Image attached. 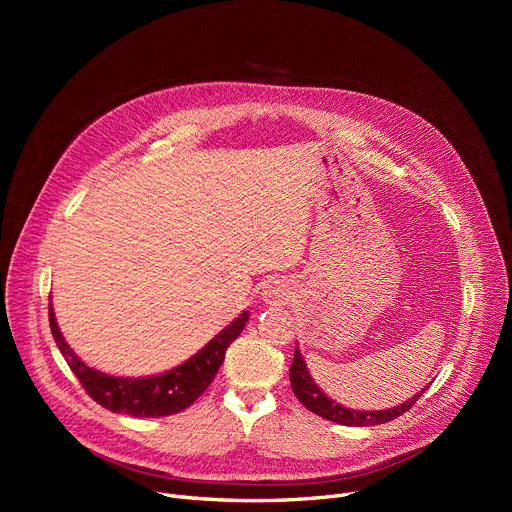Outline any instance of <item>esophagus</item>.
Masks as SVG:
<instances>
[{
	"mask_svg": "<svg viewBox=\"0 0 512 512\" xmlns=\"http://www.w3.org/2000/svg\"><path fill=\"white\" fill-rule=\"evenodd\" d=\"M292 297V288L286 280H272L263 288V299L270 305H284Z\"/></svg>",
	"mask_w": 512,
	"mask_h": 512,
	"instance_id": "obj_1",
	"label": "esophagus"
}]
</instances>
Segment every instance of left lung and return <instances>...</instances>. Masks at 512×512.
I'll return each instance as SVG.
<instances>
[{
    "label": "left lung",
    "instance_id": "8db88e82",
    "mask_svg": "<svg viewBox=\"0 0 512 512\" xmlns=\"http://www.w3.org/2000/svg\"><path fill=\"white\" fill-rule=\"evenodd\" d=\"M290 386L294 396H297L305 409H309L311 413L324 417L328 421L340 423V425H359V427H367V425H380V423H388L400 415H405L415 402L419 400V396H423L425 388L413 396L411 400H407L405 405L388 409V411H351L338 402L330 400L324 392L317 388V384L311 380V375L307 371V365L299 353V348H294V359L290 365Z\"/></svg>",
    "mask_w": 512,
    "mask_h": 512
}]
</instances>
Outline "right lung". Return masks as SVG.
<instances>
[{"label": "right lung", "mask_w": 512, "mask_h": 512, "mask_svg": "<svg viewBox=\"0 0 512 512\" xmlns=\"http://www.w3.org/2000/svg\"><path fill=\"white\" fill-rule=\"evenodd\" d=\"M247 319L249 311L242 313L232 326L220 332L203 351H199L193 359H188L180 367L155 375V378L128 380L99 373L80 361L64 342L56 324V317H53V309L49 305V328L53 340H56L60 353L78 378L80 386L103 409L132 417H166L191 407L213 382L215 373H218L220 365L224 363L226 348L238 338V334L247 324Z\"/></svg>", "instance_id": "1"}]
</instances>
